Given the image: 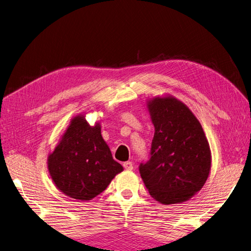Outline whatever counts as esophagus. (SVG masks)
Segmentation results:
<instances>
[{"label": "esophagus", "mask_w": 251, "mask_h": 251, "mask_svg": "<svg viewBox=\"0 0 251 251\" xmlns=\"http://www.w3.org/2000/svg\"><path fill=\"white\" fill-rule=\"evenodd\" d=\"M123 166H124V169L127 170V171L133 170V164H132L131 161H126V162H124V163H123Z\"/></svg>", "instance_id": "34e87169"}]
</instances>
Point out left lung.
Instances as JSON below:
<instances>
[{"label":"left lung","instance_id":"left-lung-1","mask_svg":"<svg viewBox=\"0 0 251 251\" xmlns=\"http://www.w3.org/2000/svg\"><path fill=\"white\" fill-rule=\"evenodd\" d=\"M155 133L149 160L138 166L153 199L164 205L189 200L211 169L209 143L190 109L176 98H155L148 105Z\"/></svg>","mask_w":251,"mask_h":251}]
</instances>
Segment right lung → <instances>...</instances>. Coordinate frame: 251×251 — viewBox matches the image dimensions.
I'll list each match as a JSON object with an SVG mask.
<instances>
[{"mask_svg": "<svg viewBox=\"0 0 251 251\" xmlns=\"http://www.w3.org/2000/svg\"><path fill=\"white\" fill-rule=\"evenodd\" d=\"M100 131V125L91 127L85 118L75 117L49 157L55 186L72 199L89 201L97 197L123 171Z\"/></svg>", "mask_w": 251, "mask_h": 251, "instance_id": "add662e5", "label": "right lung"}]
</instances>
